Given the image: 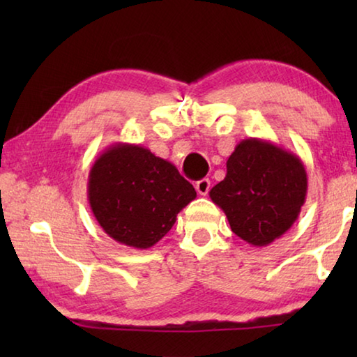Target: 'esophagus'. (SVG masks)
Returning a JSON list of instances; mask_svg holds the SVG:
<instances>
[{"label": "esophagus", "mask_w": 357, "mask_h": 357, "mask_svg": "<svg viewBox=\"0 0 357 357\" xmlns=\"http://www.w3.org/2000/svg\"><path fill=\"white\" fill-rule=\"evenodd\" d=\"M195 189H197V192H198V193H200V195H203V197H204V195H208V192H209V189H211V181H209L208 178L197 181Z\"/></svg>", "instance_id": "34e87169"}]
</instances>
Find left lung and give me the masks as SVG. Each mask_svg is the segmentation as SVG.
Instances as JSON below:
<instances>
[{
  "mask_svg": "<svg viewBox=\"0 0 357 357\" xmlns=\"http://www.w3.org/2000/svg\"><path fill=\"white\" fill-rule=\"evenodd\" d=\"M231 231L255 247L285 234L307 197V173L298 155L259 138H245L227 160V176L209 192Z\"/></svg>",
  "mask_w": 357,
  "mask_h": 357,
  "instance_id": "8db88e82",
  "label": "left lung"
}]
</instances>
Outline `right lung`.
<instances>
[{
	"instance_id": "1",
	"label": "right lung",
	"mask_w": 357,
	"mask_h": 357,
	"mask_svg": "<svg viewBox=\"0 0 357 357\" xmlns=\"http://www.w3.org/2000/svg\"><path fill=\"white\" fill-rule=\"evenodd\" d=\"M197 192L172 162L140 144L114 143L89 170L88 200L102 229L134 249H149L170 231Z\"/></svg>"
}]
</instances>
